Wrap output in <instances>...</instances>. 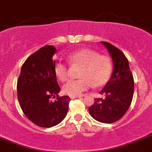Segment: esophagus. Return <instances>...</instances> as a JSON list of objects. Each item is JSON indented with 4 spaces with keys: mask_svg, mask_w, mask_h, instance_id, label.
<instances>
[{
    "mask_svg": "<svg viewBox=\"0 0 152 152\" xmlns=\"http://www.w3.org/2000/svg\"><path fill=\"white\" fill-rule=\"evenodd\" d=\"M82 96H70V98H81Z\"/></svg>",
    "mask_w": 152,
    "mask_h": 152,
    "instance_id": "obj_1",
    "label": "esophagus"
}]
</instances>
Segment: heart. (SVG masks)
<instances>
[{
	"mask_svg": "<svg viewBox=\"0 0 152 152\" xmlns=\"http://www.w3.org/2000/svg\"><path fill=\"white\" fill-rule=\"evenodd\" d=\"M68 61L73 66L81 67L78 80H71L63 87V91L69 96H79L83 91L94 87H100L107 83L112 73L110 58L98 55L90 49H81L68 56ZM54 73L60 81L65 82L69 76V69L64 63L58 62L54 66Z\"/></svg>",
	"mask_w": 152,
	"mask_h": 152,
	"instance_id": "obj_1",
	"label": "heart"
}]
</instances>
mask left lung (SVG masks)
Returning <instances> with one entry per match:
<instances>
[{"label": "left lung", "mask_w": 152, "mask_h": 152, "mask_svg": "<svg viewBox=\"0 0 152 152\" xmlns=\"http://www.w3.org/2000/svg\"><path fill=\"white\" fill-rule=\"evenodd\" d=\"M102 43L111 56L113 70L110 80L100 91L105 98H95L88 111L99 122L111 124L122 118L129 109L133 97L134 79L124 53L110 43Z\"/></svg>", "instance_id": "8db88e82"}]
</instances>
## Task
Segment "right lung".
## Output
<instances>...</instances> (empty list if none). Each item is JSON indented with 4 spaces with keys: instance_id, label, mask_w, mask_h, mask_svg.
Masks as SVG:
<instances>
[{
    "instance_id": "right-lung-1",
    "label": "right lung",
    "mask_w": 152,
    "mask_h": 152,
    "mask_svg": "<svg viewBox=\"0 0 152 152\" xmlns=\"http://www.w3.org/2000/svg\"><path fill=\"white\" fill-rule=\"evenodd\" d=\"M52 45L41 48L24 62L17 80V97L26 117L35 125L49 128L57 125L66 116L70 98L58 95ZM51 98H56L54 102Z\"/></svg>"
}]
</instances>
